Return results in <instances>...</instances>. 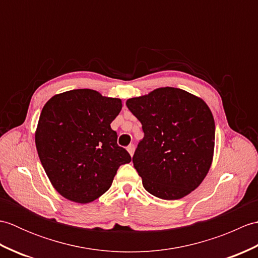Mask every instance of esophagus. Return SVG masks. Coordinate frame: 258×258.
<instances>
[{"label": "esophagus", "mask_w": 258, "mask_h": 258, "mask_svg": "<svg viewBox=\"0 0 258 258\" xmlns=\"http://www.w3.org/2000/svg\"><path fill=\"white\" fill-rule=\"evenodd\" d=\"M126 150L128 151V153L131 154V156H133V154H134V151H135V146H134V144H130L127 147H126Z\"/></svg>", "instance_id": "esophagus-1"}]
</instances>
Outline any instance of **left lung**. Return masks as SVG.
I'll return each mask as SVG.
<instances>
[{"label": "left lung", "mask_w": 258, "mask_h": 258, "mask_svg": "<svg viewBox=\"0 0 258 258\" xmlns=\"http://www.w3.org/2000/svg\"><path fill=\"white\" fill-rule=\"evenodd\" d=\"M126 105L144 132L133 155L144 188L173 201L199 187L215 144V123L206 103L180 89L162 87L130 98Z\"/></svg>", "instance_id": "obj_1"}]
</instances>
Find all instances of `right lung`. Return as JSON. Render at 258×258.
<instances>
[{
	"label": "right lung",
	"instance_id": "obj_1",
	"mask_svg": "<svg viewBox=\"0 0 258 258\" xmlns=\"http://www.w3.org/2000/svg\"><path fill=\"white\" fill-rule=\"evenodd\" d=\"M119 98L93 90L53 96L43 107L35 134L38 157L52 185L65 199L90 203L111 187L117 169L130 163L111 123Z\"/></svg>",
	"mask_w": 258,
	"mask_h": 258
}]
</instances>
